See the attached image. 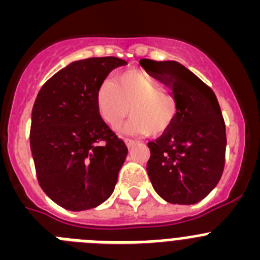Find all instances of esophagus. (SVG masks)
Instances as JSON below:
<instances>
[{"label": "esophagus", "instance_id": "34e87169", "mask_svg": "<svg viewBox=\"0 0 260 260\" xmlns=\"http://www.w3.org/2000/svg\"><path fill=\"white\" fill-rule=\"evenodd\" d=\"M125 143H126V146H127V148H133V147H134L138 142L134 141V139H130V138H126Z\"/></svg>", "mask_w": 260, "mask_h": 260}]
</instances>
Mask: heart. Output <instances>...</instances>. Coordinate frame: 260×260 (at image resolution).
I'll return each instance as SVG.
<instances>
[{
    "mask_svg": "<svg viewBox=\"0 0 260 260\" xmlns=\"http://www.w3.org/2000/svg\"><path fill=\"white\" fill-rule=\"evenodd\" d=\"M99 113L105 122L116 127L128 114L126 132L150 137L162 134L171 127L177 116L173 95L142 71L128 70L104 82L96 93Z\"/></svg>",
    "mask_w": 260,
    "mask_h": 260,
    "instance_id": "obj_1",
    "label": "heart"
}]
</instances>
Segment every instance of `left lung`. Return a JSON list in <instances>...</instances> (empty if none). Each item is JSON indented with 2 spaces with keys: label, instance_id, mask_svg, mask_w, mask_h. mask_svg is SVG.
I'll return each instance as SVG.
<instances>
[{
  "label": "left lung",
  "instance_id": "1",
  "mask_svg": "<svg viewBox=\"0 0 260 260\" xmlns=\"http://www.w3.org/2000/svg\"><path fill=\"white\" fill-rule=\"evenodd\" d=\"M141 65L173 91L177 116L167 132L148 143L147 173L153 189L173 204L206 198L225 165V122L212 89L176 61L141 59Z\"/></svg>",
  "mask_w": 260,
  "mask_h": 260
}]
</instances>
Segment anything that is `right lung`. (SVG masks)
Instances as JSON below:
<instances>
[{"label":"right lung","instance_id":"obj_1","mask_svg":"<svg viewBox=\"0 0 260 260\" xmlns=\"http://www.w3.org/2000/svg\"><path fill=\"white\" fill-rule=\"evenodd\" d=\"M117 57L71 62L39 91L32 108L29 144L39 185L61 207H98L114 190L127 147L99 113L96 93Z\"/></svg>","mask_w":260,"mask_h":260}]
</instances>
